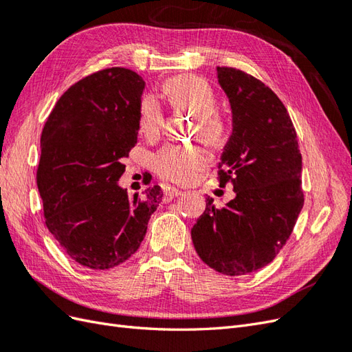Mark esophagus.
<instances>
[{
	"instance_id": "esophagus-1",
	"label": "esophagus",
	"mask_w": 352,
	"mask_h": 352,
	"mask_svg": "<svg viewBox=\"0 0 352 352\" xmlns=\"http://www.w3.org/2000/svg\"><path fill=\"white\" fill-rule=\"evenodd\" d=\"M184 192L180 189H176V188H172V189H167L166 192H164V201H172L173 198H176V197H179V195H182Z\"/></svg>"
}]
</instances>
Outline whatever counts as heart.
Instances as JSON below:
<instances>
[{"label":"heart","mask_w":352,"mask_h":352,"mask_svg":"<svg viewBox=\"0 0 352 352\" xmlns=\"http://www.w3.org/2000/svg\"><path fill=\"white\" fill-rule=\"evenodd\" d=\"M163 92L173 107L195 116V133L208 144H219L226 136V123L216 113L217 97L210 85L199 76L184 74L170 79ZM163 126V113L158 101L148 95L140 105V131L154 140ZM208 164V155L198 145L170 144L155 155L157 173L173 184L188 185Z\"/></svg>","instance_id":"b5f03b06"}]
</instances>
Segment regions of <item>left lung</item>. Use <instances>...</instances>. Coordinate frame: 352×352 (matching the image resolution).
Instances as JSON below:
<instances>
[{"instance_id":"1","label":"left lung","mask_w":352,"mask_h":352,"mask_svg":"<svg viewBox=\"0 0 352 352\" xmlns=\"http://www.w3.org/2000/svg\"><path fill=\"white\" fill-rule=\"evenodd\" d=\"M232 110V133L219 163V182L232 180L235 198L206 211L190 236L197 254L226 276L260 270L289 239L304 206L302 157L285 105L251 74L217 67Z\"/></svg>"}]
</instances>
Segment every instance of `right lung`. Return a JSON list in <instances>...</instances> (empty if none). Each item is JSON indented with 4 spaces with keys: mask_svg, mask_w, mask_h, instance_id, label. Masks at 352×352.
<instances>
[{
    "mask_svg": "<svg viewBox=\"0 0 352 352\" xmlns=\"http://www.w3.org/2000/svg\"><path fill=\"white\" fill-rule=\"evenodd\" d=\"M145 82L123 67L97 72L57 101L41 135L36 184L45 225L72 260L94 270L124 263L140 248L162 202L119 185L140 132Z\"/></svg>",
    "mask_w": 352,
    "mask_h": 352,
    "instance_id": "obj_1",
    "label": "right lung"
}]
</instances>
